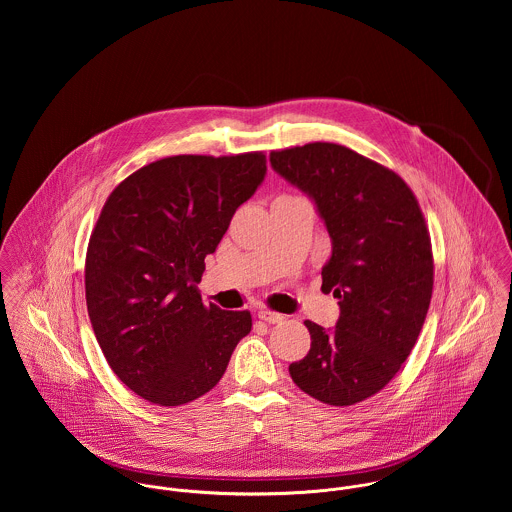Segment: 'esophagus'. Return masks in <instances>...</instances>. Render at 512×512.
Listing matches in <instances>:
<instances>
[{"label": "esophagus", "instance_id": "34e87169", "mask_svg": "<svg viewBox=\"0 0 512 512\" xmlns=\"http://www.w3.org/2000/svg\"><path fill=\"white\" fill-rule=\"evenodd\" d=\"M258 319H262L266 323H280L284 319V315H280L276 311H270V309H260L258 311Z\"/></svg>", "mask_w": 512, "mask_h": 512}]
</instances>
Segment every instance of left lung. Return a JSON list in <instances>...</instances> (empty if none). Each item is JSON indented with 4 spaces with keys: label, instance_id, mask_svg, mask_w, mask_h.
Segmentation results:
<instances>
[{
    "label": "left lung",
    "instance_id": "8db88e82",
    "mask_svg": "<svg viewBox=\"0 0 512 512\" xmlns=\"http://www.w3.org/2000/svg\"><path fill=\"white\" fill-rule=\"evenodd\" d=\"M307 193L331 236L323 292L339 297L335 329L305 321L311 349L292 380L329 406L380 392L412 353L434 290L432 240L416 195L392 169L329 142L270 153Z\"/></svg>",
    "mask_w": 512,
    "mask_h": 512
}]
</instances>
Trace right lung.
Returning <instances> with one entry per match:
<instances>
[{"label": "right lung", "mask_w": 512, "mask_h": 512, "mask_svg": "<svg viewBox=\"0 0 512 512\" xmlns=\"http://www.w3.org/2000/svg\"><path fill=\"white\" fill-rule=\"evenodd\" d=\"M266 155H173L144 165L106 199L84 266L86 307L114 374L157 406L207 394L252 329L250 311L205 305L197 284Z\"/></svg>", "instance_id": "1"}]
</instances>
